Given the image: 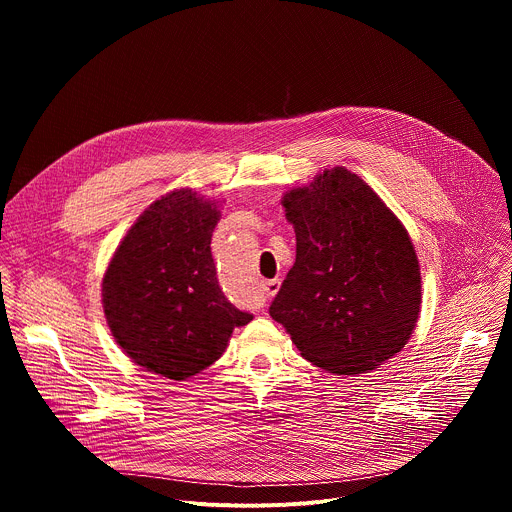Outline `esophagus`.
Instances as JSON below:
<instances>
[{"label":"esophagus","mask_w":512,"mask_h":512,"mask_svg":"<svg viewBox=\"0 0 512 512\" xmlns=\"http://www.w3.org/2000/svg\"><path fill=\"white\" fill-rule=\"evenodd\" d=\"M279 285H281L279 279L263 281V296H265V298H273V296L277 294V291H279Z\"/></svg>","instance_id":"obj_1"}]
</instances>
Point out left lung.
Listing matches in <instances>:
<instances>
[{
    "mask_svg": "<svg viewBox=\"0 0 512 512\" xmlns=\"http://www.w3.org/2000/svg\"><path fill=\"white\" fill-rule=\"evenodd\" d=\"M296 263L269 316L302 356L334 375L377 369L409 340L421 273L399 218L360 176L338 166L283 196Z\"/></svg>",
    "mask_w": 512,
    "mask_h": 512,
    "instance_id": "8db88e82",
    "label": "left lung"
}]
</instances>
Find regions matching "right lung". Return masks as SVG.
Here are the masks:
<instances>
[{
    "mask_svg": "<svg viewBox=\"0 0 512 512\" xmlns=\"http://www.w3.org/2000/svg\"><path fill=\"white\" fill-rule=\"evenodd\" d=\"M216 202L190 188L156 200L117 247L103 277V310L123 352L145 371L184 381L221 358L253 314L223 294L210 253Z\"/></svg>",
    "mask_w": 512,
    "mask_h": 512,
    "instance_id": "1",
    "label": "right lung"
}]
</instances>
